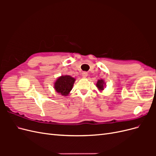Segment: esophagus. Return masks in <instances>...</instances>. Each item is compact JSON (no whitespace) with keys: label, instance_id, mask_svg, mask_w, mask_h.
Segmentation results:
<instances>
[{"label":"esophagus","instance_id":"esophagus-1","mask_svg":"<svg viewBox=\"0 0 156 156\" xmlns=\"http://www.w3.org/2000/svg\"><path fill=\"white\" fill-rule=\"evenodd\" d=\"M87 76H88V73H87V72H83V73H82V77H83V78H86Z\"/></svg>","mask_w":156,"mask_h":156}]
</instances>
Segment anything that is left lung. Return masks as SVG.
I'll return each instance as SVG.
<instances>
[{
  "label": "left lung",
  "instance_id": "1",
  "mask_svg": "<svg viewBox=\"0 0 156 156\" xmlns=\"http://www.w3.org/2000/svg\"><path fill=\"white\" fill-rule=\"evenodd\" d=\"M105 85V83L103 81V79H100V80H98L97 84H96V87H98V88L100 90H103V89H104V87Z\"/></svg>",
  "mask_w": 156,
  "mask_h": 156
}]
</instances>
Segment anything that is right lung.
Wrapping results in <instances>:
<instances>
[{"instance_id": "obj_1", "label": "right lung", "mask_w": 156, "mask_h": 156, "mask_svg": "<svg viewBox=\"0 0 156 156\" xmlns=\"http://www.w3.org/2000/svg\"><path fill=\"white\" fill-rule=\"evenodd\" d=\"M75 81V79L69 75H62L55 82L54 88L61 95L67 96L72 90Z\"/></svg>"}]
</instances>
